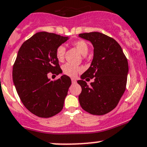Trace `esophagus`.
Returning <instances> with one entry per match:
<instances>
[{"mask_svg": "<svg viewBox=\"0 0 147 147\" xmlns=\"http://www.w3.org/2000/svg\"><path fill=\"white\" fill-rule=\"evenodd\" d=\"M71 80H72V84H75V83L77 82V80H75V78H72V79H71Z\"/></svg>", "mask_w": 147, "mask_h": 147, "instance_id": "34e87169", "label": "esophagus"}]
</instances>
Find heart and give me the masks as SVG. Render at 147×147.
Instances as JSON below:
<instances>
[{
    "instance_id": "obj_1",
    "label": "heart",
    "mask_w": 147,
    "mask_h": 147,
    "mask_svg": "<svg viewBox=\"0 0 147 147\" xmlns=\"http://www.w3.org/2000/svg\"><path fill=\"white\" fill-rule=\"evenodd\" d=\"M73 46L80 52V53L83 55H86L89 52V45L87 42L82 39H79L75 41L72 43ZM65 47L64 46L61 45L58 46L55 51V56L58 61L62 62L64 61L65 54ZM83 70V68L80 66L75 65L66 63L63 66V72L65 75L69 77H76L79 72H81Z\"/></svg>"
}]
</instances>
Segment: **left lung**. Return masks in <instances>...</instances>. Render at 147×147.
Segmentation results:
<instances>
[{"mask_svg": "<svg viewBox=\"0 0 147 147\" xmlns=\"http://www.w3.org/2000/svg\"><path fill=\"white\" fill-rule=\"evenodd\" d=\"M92 42L94 58L89 68L78 83L81 107L92 115H102L113 110L126 89L128 63L121 46L112 37L100 32L80 34ZM94 81L88 85L84 79Z\"/></svg>", "mask_w": 147, "mask_h": 147, "instance_id": "1", "label": "left lung"}]
</instances>
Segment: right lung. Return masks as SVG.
<instances>
[{"mask_svg":"<svg viewBox=\"0 0 147 147\" xmlns=\"http://www.w3.org/2000/svg\"><path fill=\"white\" fill-rule=\"evenodd\" d=\"M68 37L38 32L24 41L13 65L12 79L21 101L40 118H50L62 111L71 80L67 75L51 81L48 74L62 72L56 49Z\"/></svg>","mask_w":147,"mask_h":147,"instance_id":"obj_1","label":"right lung"}]
</instances>
